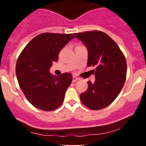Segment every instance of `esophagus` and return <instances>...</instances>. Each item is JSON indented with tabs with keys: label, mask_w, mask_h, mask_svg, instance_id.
Wrapping results in <instances>:
<instances>
[{
	"label": "esophagus",
	"mask_w": 146,
	"mask_h": 146,
	"mask_svg": "<svg viewBox=\"0 0 146 146\" xmlns=\"http://www.w3.org/2000/svg\"><path fill=\"white\" fill-rule=\"evenodd\" d=\"M78 80V78H76V76H73V82H76Z\"/></svg>",
	"instance_id": "esophagus-1"
}]
</instances>
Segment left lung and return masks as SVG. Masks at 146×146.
Returning a JSON list of instances; mask_svg holds the SVG:
<instances>
[{
  "instance_id": "1",
  "label": "left lung",
  "mask_w": 146,
  "mask_h": 146,
  "mask_svg": "<svg viewBox=\"0 0 146 146\" xmlns=\"http://www.w3.org/2000/svg\"><path fill=\"white\" fill-rule=\"evenodd\" d=\"M88 51V66H95L94 82L80 94V100L88 108L99 110L110 105L119 95L126 80V61L119 46L101 31L75 33Z\"/></svg>"
}]
</instances>
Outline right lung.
<instances>
[{
	"instance_id": "obj_1",
	"label": "right lung",
	"mask_w": 146,
	"mask_h": 146,
	"mask_svg": "<svg viewBox=\"0 0 146 146\" xmlns=\"http://www.w3.org/2000/svg\"><path fill=\"white\" fill-rule=\"evenodd\" d=\"M74 36L71 34L42 33L25 47L16 64V76L27 100L36 108L52 111L61 106L73 76H56L49 72L60 51Z\"/></svg>"
}]
</instances>
